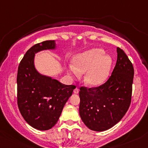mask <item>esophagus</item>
I'll return each instance as SVG.
<instances>
[{
	"instance_id": "obj_1",
	"label": "esophagus",
	"mask_w": 148,
	"mask_h": 148,
	"mask_svg": "<svg viewBox=\"0 0 148 148\" xmlns=\"http://www.w3.org/2000/svg\"><path fill=\"white\" fill-rule=\"evenodd\" d=\"M79 89L78 88H76L74 90V93L77 94V93H79Z\"/></svg>"
}]
</instances>
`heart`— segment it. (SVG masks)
<instances>
[{"label":"heart","mask_w":148,"mask_h":148,"mask_svg":"<svg viewBox=\"0 0 148 148\" xmlns=\"http://www.w3.org/2000/svg\"><path fill=\"white\" fill-rule=\"evenodd\" d=\"M103 50L95 48L78 55L74 60V66L69 69V75L79 77L85 73L84 82L90 87H97L106 82L112 64L111 57L105 56Z\"/></svg>","instance_id":"obj_1"}]
</instances>
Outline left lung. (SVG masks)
Masks as SVG:
<instances>
[{"mask_svg":"<svg viewBox=\"0 0 148 148\" xmlns=\"http://www.w3.org/2000/svg\"><path fill=\"white\" fill-rule=\"evenodd\" d=\"M117 60L111 76L97 87L81 86L79 114L88 129L106 131L123 118L132 96L134 69L122 49L118 47Z\"/></svg>","mask_w":148,"mask_h":148,"instance_id":"left-lung-1","label":"left lung"}]
</instances>
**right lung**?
<instances>
[{
	"label": "right lung",
	"mask_w": 148,
	"mask_h": 148,
	"mask_svg": "<svg viewBox=\"0 0 148 148\" xmlns=\"http://www.w3.org/2000/svg\"><path fill=\"white\" fill-rule=\"evenodd\" d=\"M53 40H45L30 48L18 66L17 105L21 114L36 129L45 131L54 126L76 86L64 85L56 79L40 75L34 58L40 50L55 48Z\"/></svg>",
	"instance_id": "1"
}]
</instances>
